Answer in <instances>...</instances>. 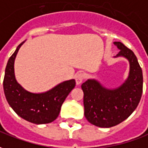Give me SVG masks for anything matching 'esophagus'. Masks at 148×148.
<instances>
[{
    "mask_svg": "<svg viewBox=\"0 0 148 148\" xmlns=\"http://www.w3.org/2000/svg\"><path fill=\"white\" fill-rule=\"evenodd\" d=\"M75 79H76V83L77 85H79L82 83V81L84 79V74L82 72H78L76 73L75 76Z\"/></svg>",
    "mask_w": 148,
    "mask_h": 148,
    "instance_id": "34e87169",
    "label": "esophagus"
}]
</instances>
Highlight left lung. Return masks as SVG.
I'll return each mask as SVG.
<instances>
[{
  "label": "left lung",
  "instance_id": "left-lung-1",
  "mask_svg": "<svg viewBox=\"0 0 148 148\" xmlns=\"http://www.w3.org/2000/svg\"><path fill=\"white\" fill-rule=\"evenodd\" d=\"M114 44L120 50L115 57H125L130 63L127 80L114 89L103 87L93 79L81 85L85 118L92 125L103 128L114 127L127 119L138 106L143 92L142 68L135 55L120 42Z\"/></svg>",
  "mask_w": 148,
  "mask_h": 148
}]
</instances>
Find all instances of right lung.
Returning a JSON list of instances; mask_svg holds the SVG:
<instances>
[{
  "instance_id": "obj_1",
  "label": "right lung",
  "mask_w": 148,
  "mask_h": 148,
  "mask_svg": "<svg viewBox=\"0 0 148 148\" xmlns=\"http://www.w3.org/2000/svg\"><path fill=\"white\" fill-rule=\"evenodd\" d=\"M23 43L18 45L6 65L3 81L6 100L21 119L34 124L51 123L59 116L62 104L76 86V81L73 79L64 81L42 93L26 91L17 82L14 75V60Z\"/></svg>"
}]
</instances>
